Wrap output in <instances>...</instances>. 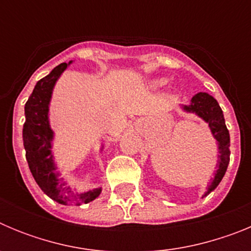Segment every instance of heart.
Here are the masks:
<instances>
[{
  "mask_svg": "<svg viewBox=\"0 0 251 251\" xmlns=\"http://www.w3.org/2000/svg\"><path fill=\"white\" fill-rule=\"evenodd\" d=\"M167 84V79H156V80L152 81V86L153 88H162V86H165Z\"/></svg>",
  "mask_w": 251,
  "mask_h": 251,
  "instance_id": "obj_1",
  "label": "heart"
}]
</instances>
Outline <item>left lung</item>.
<instances>
[{
	"mask_svg": "<svg viewBox=\"0 0 251 251\" xmlns=\"http://www.w3.org/2000/svg\"><path fill=\"white\" fill-rule=\"evenodd\" d=\"M179 109L185 113H192L207 123L211 134L216 139L217 151H219L216 163L217 170L215 171L214 177L203 194V196H207L221 182L230 162V134L226 128L224 113L216 99L212 95L203 92L195 94L188 104H179Z\"/></svg>",
	"mask_w": 251,
	"mask_h": 251,
	"instance_id": "obj_1",
	"label": "left lung"
}]
</instances>
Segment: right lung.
Instances as JSON below:
<instances>
[{
  "instance_id": "right-lung-1",
  "label": "right lung",
  "mask_w": 251,
  "mask_h": 251,
  "mask_svg": "<svg viewBox=\"0 0 251 251\" xmlns=\"http://www.w3.org/2000/svg\"><path fill=\"white\" fill-rule=\"evenodd\" d=\"M73 61L57 65L50 74L40 79L25 104V124L22 129V139L26 151V159L31 174L39 187L61 205H81L89 203L101 194V187L84 192L73 191L66 186V181L60 177L57 165L52 152L55 132L50 126V103L55 84ZM104 150L101 145L100 152Z\"/></svg>"
}]
</instances>
